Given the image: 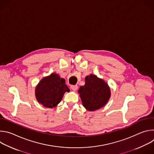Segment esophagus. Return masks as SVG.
I'll use <instances>...</instances> for the list:
<instances>
[{
	"instance_id": "1",
	"label": "esophagus",
	"mask_w": 154,
	"mask_h": 154,
	"mask_svg": "<svg viewBox=\"0 0 154 154\" xmlns=\"http://www.w3.org/2000/svg\"><path fill=\"white\" fill-rule=\"evenodd\" d=\"M78 88L77 85H71V89L74 91H75Z\"/></svg>"
}]
</instances>
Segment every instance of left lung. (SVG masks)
I'll return each instance as SVG.
<instances>
[{
    "label": "left lung",
    "mask_w": 154,
    "mask_h": 154,
    "mask_svg": "<svg viewBox=\"0 0 154 154\" xmlns=\"http://www.w3.org/2000/svg\"><path fill=\"white\" fill-rule=\"evenodd\" d=\"M85 80V85L78 90L83 106L90 112L97 110L105 105L110 98V88L94 74L87 75Z\"/></svg>",
    "instance_id": "1"
}]
</instances>
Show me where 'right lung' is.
<instances>
[{"mask_svg": "<svg viewBox=\"0 0 154 154\" xmlns=\"http://www.w3.org/2000/svg\"><path fill=\"white\" fill-rule=\"evenodd\" d=\"M69 89L65 80L56 73L43 77L35 88L37 101L45 107L52 108L58 105L64 93Z\"/></svg>", "mask_w": 154, "mask_h": 154, "instance_id": "add662e5", "label": "right lung"}]
</instances>
